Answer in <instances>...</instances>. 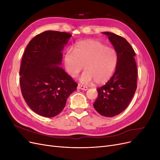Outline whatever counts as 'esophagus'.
<instances>
[{"label": "esophagus", "mask_w": 160, "mask_h": 160, "mask_svg": "<svg viewBox=\"0 0 160 160\" xmlns=\"http://www.w3.org/2000/svg\"><path fill=\"white\" fill-rule=\"evenodd\" d=\"M77 88L79 89H81V90H84V91H86V90L88 89V87H86V86L83 85H81V84H78V86H77Z\"/></svg>", "instance_id": "obj_1"}]
</instances>
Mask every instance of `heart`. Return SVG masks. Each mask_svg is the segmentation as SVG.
Returning a JSON list of instances; mask_svg holds the SVG:
<instances>
[{
  "label": "heart",
  "instance_id": "obj_1",
  "mask_svg": "<svg viewBox=\"0 0 160 160\" xmlns=\"http://www.w3.org/2000/svg\"><path fill=\"white\" fill-rule=\"evenodd\" d=\"M118 63V52L96 40L77 42L72 51H67L64 56L67 72L75 77L81 70L85 71L80 77L81 82L96 84L107 83L112 77Z\"/></svg>",
  "mask_w": 160,
  "mask_h": 160
}]
</instances>
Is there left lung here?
Instances as JSON below:
<instances>
[{
    "label": "left lung",
    "mask_w": 160,
    "mask_h": 160,
    "mask_svg": "<svg viewBox=\"0 0 160 160\" xmlns=\"http://www.w3.org/2000/svg\"><path fill=\"white\" fill-rule=\"evenodd\" d=\"M103 33L117 51L118 63L110 80L98 88L93 107L101 115L110 118L122 113L132 101L137 89L138 68L135 51L127 40L113 32Z\"/></svg>",
    "instance_id": "left-lung-1"
}]
</instances>
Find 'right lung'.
Listing matches in <instances>:
<instances>
[{"label":"right lung","instance_id":"right-lung-1","mask_svg":"<svg viewBox=\"0 0 160 160\" xmlns=\"http://www.w3.org/2000/svg\"><path fill=\"white\" fill-rule=\"evenodd\" d=\"M71 35L47 31L34 37L22 55L19 75L21 93L34 112L52 118L64 109L77 83L59 67L62 50Z\"/></svg>","mask_w":160,"mask_h":160}]
</instances>
